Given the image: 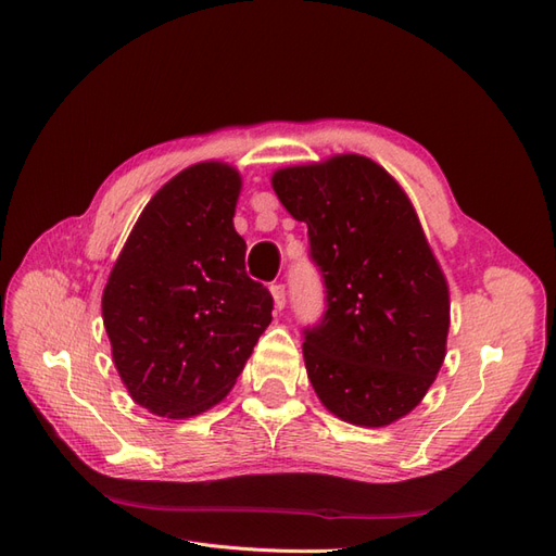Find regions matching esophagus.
<instances>
[{
  "label": "esophagus",
  "instance_id": "obj_1",
  "mask_svg": "<svg viewBox=\"0 0 556 556\" xmlns=\"http://www.w3.org/2000/svg\"><path fill=\"white\" fill-rule=\"evenodd\" d=\"M268 290H271L274 306H276L278 311H282V308H285V285H282V282H274Z\"/></svg>",
  "mask_w": 556,
  "mask_h": 556
}]
</instances>
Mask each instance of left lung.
<instances>
[{
  "mask_svg": "<svg viewBox=\"0 0 556 556\" xmlns=\"http://www.w3.org/2000/svg\"><path fill=\"white\" fill-rule=\"evenodd\" d=\"M271 185L308 225L327 288L323 323L304 331L317 399L350 425L396 422L439 376L450 329L447 280L408 194L352 153L285 166Z\"/></svg>",
  "mask_w": 556,
  "mask_h": 556,
  "instance_id": "left-lung-1",
  "label": "left lung"
}]
</instances>
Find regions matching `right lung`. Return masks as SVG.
Masks as SVG:
<instances>
[{"instance_id":"1","label":"right lung","mask_w":556,"mask_h":556,"mask_svg":"<svg viewBox=\"0 0 556 556\" xmlns=\"http://www.w3.org/2000/svg\"><path fill=\"white\" fill-rule=\"evenodd\" d=\"M241 174L199 162L141 211L102 294L113 364L129 396L182 419L220 403L271 325L274 299L245 274L233 229Z\"/></svg>"}]
</instances>
